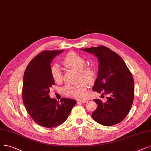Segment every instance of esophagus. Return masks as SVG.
<instances>
[{
    "instance_id": "esophagus-1",
    "label": "esophagus",
    "mask_w": 151,
    "mask_h": 151,
    "mask_svg": "<svg viewBox=\"0 0 151 151\" xmlns=\"http://www.w3.org/2000/svg\"><path fill=\"white\" fill-rule=\"evenodd\" d=\"M88 101L86 99H80V100H78V102H81V103H86Z\"/></svg>"
}]
</instances>
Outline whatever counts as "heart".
Masks as SVG:
<instances>
[{"label":"heart","mask_w":151,"mask_h":151,"mask_svg":"<svg viewBox=\"0 0 151 151\" xmlns=\"http://www.w3.org/2000/svg\"><path fill=\"white\" fill-rule=\"evenodd\" d=\"M62 62L65 67L78 71L80 80H83L89 84H93L96 81L97 77L96 69L91 66H86V61L85 58L76 52H69L63 58ZM50 75L55 83H59L62 81V70L58 65L55 64L50 67ZM86 89V84L84 82H81L76 84L66 85L63 88V93L67 96L80 99L84 97Z\"/></svg>","instance_id":"b5f03b06"}]
</instances>
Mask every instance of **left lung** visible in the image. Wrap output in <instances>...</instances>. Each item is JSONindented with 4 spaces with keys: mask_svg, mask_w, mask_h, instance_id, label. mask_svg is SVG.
<instances>
[{
    "mask_svg": "<svg viewBox=\"0 0 151 151\" xmlns=\"http://www.w3.org/2000/svg\"><path fill=\"white\" fill-rule=\"evenodd\" d=\"M81 50L94 54L99 62L93 90L108 95L105 102L98 99L94 100L97 107L92 116L104 126L121 122L132 109L134 99V83L132 73L122 58L107 47L101 45Z\"/></svg>",
    "mask_w": 151,
    "mask_h": 151,
    "instance_id": "left-lung-1",
    "label": "left lung"
}]
</instances>
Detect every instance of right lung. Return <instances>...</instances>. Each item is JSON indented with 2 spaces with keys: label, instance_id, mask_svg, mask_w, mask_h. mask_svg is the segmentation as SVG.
I'll return each instance as SVG.
<instances>
[{
  "label": "right lung",
  "instance_id": "add662e5",
  "mask_svg": "<svg viewBox=\"0 0 151 151\" xmlns=\"http://www.w3.org/2000/svg\"><path fill=\"white\" fill-rule=\"evenodd\" d=\"M63 50H44L28 65L23 76L22 98L26 110L36 123L52 128L64 123L76 101L51 99L49 93L55 84L50 75V62Z\"/></svg>",
  "mask_w": 151,
  "mask_h": 151
}]
</instances>
